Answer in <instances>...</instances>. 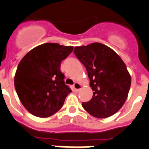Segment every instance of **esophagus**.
Wrapping results in <instances>:
<instances>
[{
	"mask_svg": "<svg viewBox=\"0 0 149 149\" xmlns=\"http://www.w3.org/2000/svg\"><path fill=\"white\" fill-rule=\"evenodd\" d=\"M81 88H82V86L79 82H75L74 85H73V89H74L75 92H79Z\"/></svg>",
	"mask_w": 149,
	"mask_h": 149,
	"instance_id": "34e87169",
	"label": "esophagus"
}]
</instances>
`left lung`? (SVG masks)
I'll return each instance as SVG.
<instances>
[{
  "label": "left lung",
  "mask_w": 149,
  "mask_h": 149,
  "mask_svg": "<svg viewBox=\"0 0 149 149\" xmlns=\"http://www.w3.org/2000/svg\"><path fill=\"white\" fill-rule=\"evenodd\" d=\"M76 57L87 69L93 96L82 107L98 119L117 112L125 103L132 79L121 57L112 49L99 42L75 47Z\"/></svg>",
  "instance_id": "left-lung-1"
}]
</instances>
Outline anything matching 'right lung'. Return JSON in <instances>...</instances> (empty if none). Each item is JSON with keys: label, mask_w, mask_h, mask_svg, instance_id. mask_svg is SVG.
I'll return each mask as SVG.
<instances>
[{"label": "right lung", "mask_w": 149, "mask_h": 149, "mask_svg": "<svg viewBox=\"0 0 149 149\" xmlns=\"http://www.w3.org/2000/svg\"><path fill=\"white\" fill-rule=\"evenodd\" d=\"M73 49L72 46L45 43L20 60L14 84L19 100L31 114L49 117L61 109L72 90L65 84L60 63Z\"/></svg>", "instance_id": "obj_1"}]
</instances>
